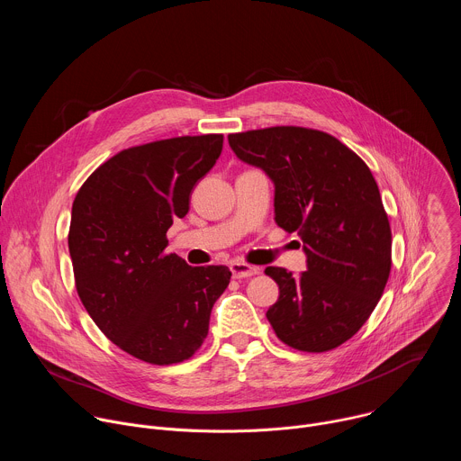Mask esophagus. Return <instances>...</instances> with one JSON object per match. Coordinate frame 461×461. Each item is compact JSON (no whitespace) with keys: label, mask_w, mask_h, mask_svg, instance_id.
I'll list each match as a JSON object with an SVG mask.
<instances>
[{"label":"esophagus","mask_w":461,"mask_h":461,"mask_svg":"<svg viewBox=\"0 0 461 461\" xmlns=\"http://www.w3.org/2000/svg\"><path fill=\"white\" fill-rule=\"evenodd\" d=\"M230 270H231V274H233L235 279H248V277H253V276H258V274H260V268H258V267L246 265V262H231Z\"/></svg>","instance_id":"obj_1"}]
</instances>
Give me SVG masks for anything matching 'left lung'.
Returning a JSON list of instances; mask_svg holds the SVG:
<instances>
[{"mask_svg": "<svg viewBox=\"0 0 461 461\" xmlns=\"http://www.w3.org/2000/svg\"><path fill=\"white\" fill-rule=\"evenodd\" d=\"M239 160L274 182L276 222L297 231L306 272L270 267L279 299L267 317L303 352L350 339L374 312L390 274L392 235L366 164L322 131L281 125L228 135Z\"/></svg>", "mask_w": 461, "mask_h": 461, "instance_id": "left-lung-1", "label": "left lung"}]
</instances>
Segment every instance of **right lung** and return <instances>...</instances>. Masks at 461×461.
<instances>
[{"instance_id":"add662e5","label":"right lung","mask_w":461,"mask_h":461,"mask_svg":"<svg viewBox=\"0 0 461 461\" xmlns=\"http://www.w3.org/2000/svg\"><path fill=\"white\" fill-rule=\"evenodd\" d=\"M222 135L180 137L123 149L73 203L69 253L78 295L100 330L153 365L191 357L208 336L226 267L193 268L164 249L173 219L222 153Z\"/></svg>"}]
</instances>
